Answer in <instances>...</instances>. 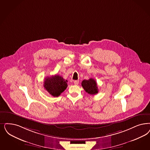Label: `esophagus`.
<instances>
[{"mask_svg": "<svg viewBox=\"0 0 150 150\" xmlns=\"http://www.w3.org/2000/svg\"><path fill=\"white\" fill-rule=\"evenodd\" d=\"M79 80H75V81H74V83L75 85H77L79 84Z\"/></svg>", "mask_w": 150, "mask_h": 150, "instance_id": "1", "label": "esophagus"}]
</instances>
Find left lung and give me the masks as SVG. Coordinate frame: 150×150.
I'll return each mask as SVG.
<instances>
[{
  "instance_id": "1",
  "label": "left lung",
  "mask_w": 150,
  "mask_h": 150,
  "mask_svg": "<svg viewBox=\"0 0 150 150\" xmlns=\"http://www.w3.org/2000/svg\"><path fill=\"white\" fill-rule=\"evenodd\" d=\"M81 85L85 91L89 94L95 95L98 93V88L96 81L93 79H90L88 80H83Z\"/></svg>"
}]
</instances>
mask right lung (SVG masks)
Segmentation results:
<instances>
[{"label":"right lung","instance_id":"1","mask_svg":"<svg viewBox=\"0 0 150 150\" xmlns=\"http://www.w3.org/2000/svg\"><path fill=\"white\" fill-rule=\"evenodd\" d=\"M67 82L61 76L55 75L45 79L44 87L51 95L57 97L67 88Z\"/></svg>","mask_w":150,"mask_h":150}]
</instances>
